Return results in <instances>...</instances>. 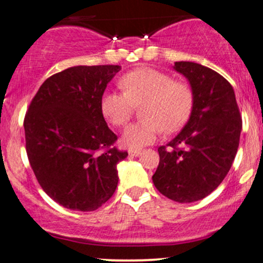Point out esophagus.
Wrapping results in <instances>:
<instances>
[{"label": "esophagus", "instance_id": "1", "mask_svg": "<svg viewBox=\"0 0 263 263\" xmlns=\"http://www.w3.org/2000/svg\"><path fill=\"white\" fill-rule=\"evenodd\" d=\"M128 155L134 156V157H138L141 155V149H129Z\"/></svg>", "mask_w": 263, "mask_h": 263}]
</instances>
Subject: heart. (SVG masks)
I'll use <instances>...</instances> for the list:
<instances>
[{
  "label": "heart",
  "mask_w": 263,
  "mask_h": 263,
  "mask_svg": "<svg viewBox=\"0 0 263 263\" xmlns=\"http://www.w3.org/2000/svg\"><path fill=\"white\" fill-rule=\"evenodd\" d=\"M123 92L106 91L101 96L102 116L114 126H123L135 106L143 120L129 125L121 136L126 148L140 149L153 143L161 131L176 132L189 119L193 92L188 84L173 81L171 75L153 68H138L120 79Z\"/></svg>",
  "instance_id": "heart-1"
}]
</instances>
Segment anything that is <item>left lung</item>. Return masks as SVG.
Here are the masks:
<instances>
[{
	"label": "left lung",
	"instance_id": "left-lung-1",
	"mask_svg": "<svg viewBox=\"0 0 263 263\" xmlns=\"http://www.w3.org/2000/svg\"><path fill=\"white\" fill-rule=\"evenodd\" d=\"M173 69L189 81L193 107L182 131L158 148L152 180L164 197L193 203L218 188L230 171L242 120L234 89L224 77L193 62H176Z\"/></svg>",
	"mask_w": 263,
	"mask_h": 263
}]
</instances>
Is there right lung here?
<instances>
[{
	"label": "right lung",
	"instance_id": "1",
	"mask_svg": "<svg viewBox=\"0 0 263 263\" xmlns=\"http://www.w3.org/2000/svg\"><path fill=\"white\" fill-rule=\"evenodd\" d=\"M120 65H78L48 78L25 117L26 151L35 178L54 201L93 211L112 197L117 163L128 156L111 147L100 101Z\"/></svg>",
	"mask_w": 263,
	"mask_h": 263
}]
</instances>
